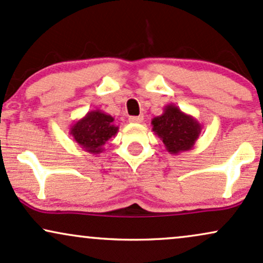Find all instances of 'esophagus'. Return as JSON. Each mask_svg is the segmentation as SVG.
I'll list each match as a JSON object with an SVG mask.
<instances>
[{"label":"esophagus","instance_id":"esophagus-1","mask_svg":"<svg viewBox=\"0 0 263 263\" xmlns=\"http://www.w3.org/2000/svg\"><path fill=\"white\" fill-rule=\"evenodd\" d=\"M128 121L131 123H141L143 121V116H131V118L128 119Z\"/></svg>","mask_w":263,"mask_h":263}]
</instances>
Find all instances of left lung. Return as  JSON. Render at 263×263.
<instances>
[{
	"instance_id": "1",
	"label": "left lung",
	"mask_w": 263,
	"mask_h": 263,
	"mask_svg": "<svg viewBox=\"0 0 263 263\" xmlns=\"http://www.w3.org/2000/svg\"><path fill=\"white\" fill-rule=\"evenodd\" d=\"M153 132L163 141L170 154L191 151L200 137L202 125L194 116L174 104L164 106L162 115L152 120Z\"/></svg>"
}]
</instances>
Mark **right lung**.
<instances>
[{
	"label": "right lung",
	"instance_id": "add662e5",
	"mask_svg": "<svg viewBox=\"0 0 263 263\" xmlns=\"http://www.w3.org/2000/svg\"><path fill=\"white\" fill-rule=\"evenodd\" d=\"M119 126L114 123V118L101 110L88 111L83 118L77 120L69 127V135L82 149L90 154H100L104 144L115 137Z\"/></svg>",
	"mask_w": 263,
	"mask_h": 263
}]
</instances>
